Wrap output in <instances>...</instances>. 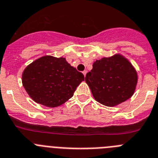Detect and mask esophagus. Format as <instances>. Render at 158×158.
<instances>
[{"label":"esophagus","mask_w":158,"mask_h":158,"mask_svg":"<svg viewBox=\"0 0 158 158\" xmlns=\"http://www.w3.org/2000/svg\"><path fill=\"white\" fill-rule=\"evenodd\" d=\"M82 73H83V75H84V76H86V73H87V71L84 70V71H83V72H82Z\"/></svg>","instance_id":"esophagus-1"}]
</instances>
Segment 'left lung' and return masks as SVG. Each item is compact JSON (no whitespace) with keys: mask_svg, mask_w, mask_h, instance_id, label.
Segmentation results:
<instances>
[{"mask_svg":"<svg viewBox=\"0 0 158 158\" xmlns=\"http://www.w3.org/2000/svg\"><path fill=\"white\" fill-rule=\"evenodd\" d=\"M85 81L97 102L113 107L133 95L137 85L135 69L124 56L115 54L97 60Z\"/></svg>","mask_w":158,"mask_h":158,"instance_id":"left-lung-1","label":"left lung"}]
</instances>
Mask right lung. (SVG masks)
I'll use <instances>...</instances> for the list:
<instances>
[{"label": "right lung", "instance_id": "right-lung-1", "mask_svg": "<svg viewBox=\"0 0 158 158\" xmlns=\"http://www.w3.org/2000/svg\"><path fill=\"white\" fill-rule=\"evenodd\" d=\"M84 80L82 72L64 57L44 56L30 64L22 75L23 86L35 102L54 108L70 99Z\"/></svg>", "mask_w": 158, "mask_h": 158}]
</instances>
